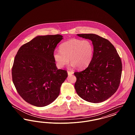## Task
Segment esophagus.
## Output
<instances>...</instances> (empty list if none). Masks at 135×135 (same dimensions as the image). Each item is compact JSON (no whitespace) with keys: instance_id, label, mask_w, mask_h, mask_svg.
Instances as JSON below:
<instances>
[{"instance_id":"obj_1","label":"esophagus","mask_w":135,"mask_h":135,"mask_svg":"<svg viewBox=\"0 0 135 135\" xmlns=\"http://www.w3.org/2000/svg\"><path fill=\"white\" fill-rule=\"evenodd\" d=\"M67 72H68V74L69 75H72V74H73V72L70 71H68Z\"/></svg>"}]
</instances>
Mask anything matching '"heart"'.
I'll return each mask as SVG.
<instances>
[{"instance_id":"heart-1","label":"heart","mask_w":135,"mask_h":135,"mask_svg":"<svg viewBox=\"0 0 135 135\" xmlns=\"http://www.w3.org/2000/svg\"><path fill=\"white\" fill-rule=\"evenodd\" d=\"M60 51H55L54 59L58 68H63L69 62L71 67L84 69L90 64L93 56L94 47L88 40L71 39L61 44Z\"/></svg>"}]
</instances>
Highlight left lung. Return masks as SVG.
Wrapping results in <instances>:
<instances>
[{
  "label": "left lung",
  "mask_w": 135,
  "mask_h": 135,
  "mask_svg": "<svg viewBox=\"0 0 135 135\" xmlns=\"http://www.w3.org/2000/svg\"><path fill=\"white\" fill-rule=\"evenodd\" d=\"M77 35L91 40L92 60L84 70L74 72V87L78 95L91 103L103 102L112 96L120 83L122 63L113 45L108 40L95 34Z\"/></svg>",
  "instance_id": "1"
}]
</instances>
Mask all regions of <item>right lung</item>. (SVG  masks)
<instances>
[{
    "label": "right lung",
    "mask_w": 135,
    "mask_h": 135,
    "mask_svg": "<svg viewBox=\"0 0 135 135\" xmlns=\"http://www.w3.org/2000/svg\"><path fill=\"white\" fill-rule=\"evenodd\" d=\"M62 37L37 36L22 45L15 56L13 83L20 96L33 106L44 107L55 101L68 76L67 71L57 69L53 57Z\"/></svg>",
    "instance_id": "add662e5"
}]
</instances>
